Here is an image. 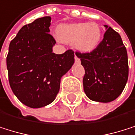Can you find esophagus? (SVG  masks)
<instances>
[{"mask_svg": "<svg viewBox=\"0 0 135 135\" xmlns=\"http://www.w3.org/2000/svg\"><path fill=\"white\" fill-rule=\"evenodd\" d=\"M74 58H75V63H77V64H79L80 63V59L75 55V57H74Z\"/></svg>", "mask_w": 135, "mask_h": 135, "instance_id": "esophagus-1", "label": "esophagus"}]
</instances>
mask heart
Here are the masks:
<instances>
[{
	"label": "heart",
	"mask_w": 135,
	"mask_h": 135,
	"mask_svg": "<svg viewBox=\"0 0 135 135\" xmlns=\"http://www.w3.org/2000/svg\"><path fill=\"white\" fill-rule=\"evenodd\" d=\"M58 38L65 43H73L81 53H90L99 45L102 32L100 25L92 23H73L60 25L57 30Z\"/></svg>",
	"instance_id": "b5f03b06"
}]
</instances>
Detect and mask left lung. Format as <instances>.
<instances>
[{
  "instance_id": "obj_1",
  "label": "left lung",
  "mask_w": 135,
  "mask_h": 135,
  "mask_svg": "<svg viewBox=\"0 0 135 135\" xmlns=\"http://www.w3.org/2000/svg\"><path fill=\"white\" fill-rule=\"evenodd\" d=\"M107 28L102 41L90 53L76 52L85 69L84 91L90 100L110 102L115 100L126 86L128 57L121 36L112 28Z\"/></svg>"
}]
</instances>
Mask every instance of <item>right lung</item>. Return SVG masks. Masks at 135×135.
<instances>
[{
  "label": "right lung",
  "instance_id": "obj_1",
  "mask_svg": "<svg viewBox=\"0 0 135 135\" xmlns=\"http://www.w3.org/2000/svg\"><path fill=\"white\" fill-rule=\"evenodd\" d=\"M51 17L24 25L11 41L6 57L10 87L25 105L40 108L53 102L61 77L74 63V52L53 53L56 41L50 35Z\"/></svg>",
  "mask_w": 135,
  "mask_h": 135
}]
</instances>
